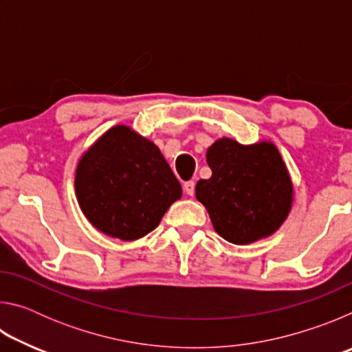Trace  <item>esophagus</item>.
Returning <instances> with one entry per match:
<instances>
[{"label": "esophagus", "instance_id": "34e87169", "mask_svg": "<svg viewBox=\"0 0 352 352\" xmlns=\"http://www.w3.org/2000/svg\"><path fill=\"white\" fill-rule=\"evenodd\" d=\"M183 189H184V192H186L188 195H194V192H195V183L190 180V182H186L183 184Z\"/></svg>", "mask_w": 352, "mask_h": 352}]
</instances>
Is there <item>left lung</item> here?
<instances>
[{
	"label": "left lung",
	"instance_id": "1",
	"mask_svg": "<svg viewBox=\"0 0 352 352\" xmlns=\"http://www.w3.org/2000/svg\"><path fill=\"white\" fill-rule=\"evenodd\" d=\"M211 178L200 180L195 197L225 241L247 245L270 234L287 219L294 186L276 146H243L220 138L206 151Z\"/></svg>",
	"mask_w": 352,
	"mask_h": 352
}]
</instances>
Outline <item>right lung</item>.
<instances>
[{"label": "right lung", "mask_w": 352, "mask_h": 352, "mask_svg": "<svg viewBox=\"0 0 352 352\" xmlns=\"http://www.w3.org/2000/svg\"><path fill=\"white\" fill-rule=\"evenodd\" d=\"M74 186L88 222L121 241L151 233L182 197L160 148L127 126L107 130L82 155Z\"/></svg>", "instance_id": "right-lung-1"}]
</instances>
